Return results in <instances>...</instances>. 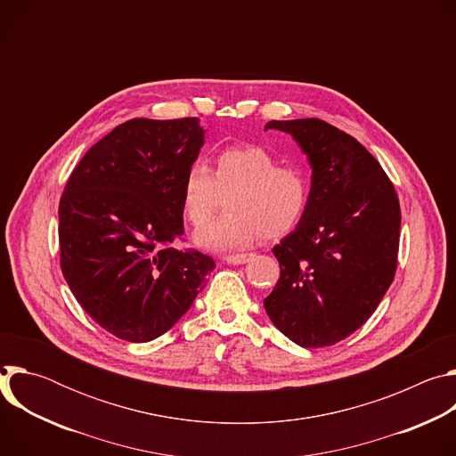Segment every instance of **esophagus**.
<instances>
[{
    "instance_id": "obj_1",
    "label": "esophagus",
    "mask_w": 456,
    "mask_h": 456,
    "mask_svg": "<svg viewBox=\"0 0 456 456\" xmlns=\"http://www.w3.org/2000/svg\"><path fill=\"white\" fill-rule=\"evenodd\" d=\"M254 254L252 252H240V254H227L224 256V262L229 265H243L247 264L248 259H252Z\"/></svg>"
}]
</instances>
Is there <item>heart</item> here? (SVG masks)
<instances>
[{"instance_id":"1","label":"heart","mask_w":456,"mask_h":456,"mask_svg":"<svg viewBox=\"0 0 456 456\" xmlns=\"http://www.w3.org/2000/svg\"><path fill=\"white\" fill-rule=\"evenodd\" d=\"M314 197L312 180L301 167L257 144L224 148L213 171L192 162L182 180V209L192 227L204 225L229 199V213L197 232L206 248H236L265 238H281L306 218Z\"/></svg>"}]
</instances>
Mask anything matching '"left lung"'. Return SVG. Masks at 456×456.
I'll return each instance as SVG.
<instances>
[{
    "label": "left lung",
    "instance_id": "8db88e82",
    "mask_svg": "<svg viewBox=\"0 0 456 456\" xmlns=\"http://www.w3.org/2000/svg\"><path fill=\"white\" fill-rule=\"evenodd\" d=\"M312 164L306 218L273 248L280 280L264 299L276 329L303 348L332 346L370 319L397 271L401 206L375 157L321 118L271 120Z\"/></svg>",
    "mask_w": 456,
    "mask_h": 456
}]
</instances>
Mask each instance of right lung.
<instances>
[{"label":"right lung","mask_w":456,"mask_h":456,"mask_svg":"<svg viewBox=\"0 0 456 456\" xmlns=\"http://www.w3.org/2000/svg\"><path fill=\"white\" fill-rule=\"evenodd\" d=\"M204 144L199 118H132L94 144L59 202V264L85 312L132 343L166 334L215 259L176 248L182 180Z\"/></svg>","instance_id":"right-lung-1"}]
</instances>
